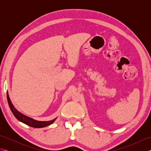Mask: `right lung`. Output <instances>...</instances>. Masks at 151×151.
<instances>
[{"label":"right lung","mask_w":151,"mask_h":151,"mask_svg":"<svg viewBox=\"0 0 151 151\" xmlns=\"http://www.w3.org/2000/svg\"><path fill=\"white\" fill-rule=\"evenodd\" d=\"M7 99H8V102L9 108H10L12 112L13 113V114L14 115V116L16 117V119H18L19 121H21L22 123L26 124L30 127H34V128L45 127L47 126H49V125H50L51 124H52L57 119L56 117L52 120L47 121H41L35 120L32 118L28 117L27 115L22 114L15 108L14 106L12 103L10 99H9L8 91H7Z\"/></svg>","instance_id":"add662e5"}]
</instances>
